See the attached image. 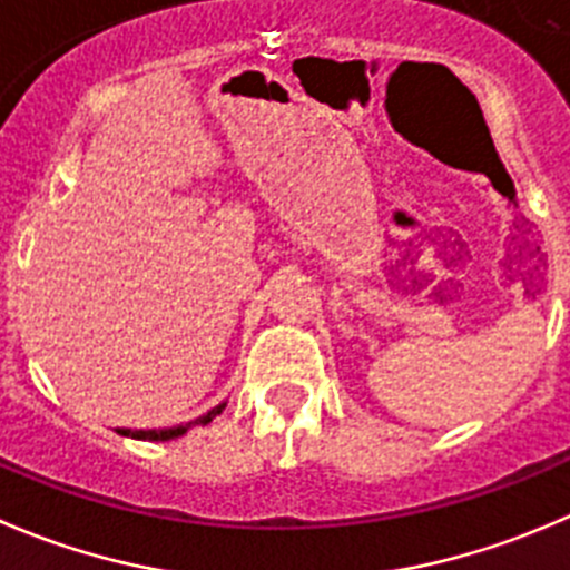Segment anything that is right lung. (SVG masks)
Instances as JSON below:
<instances>
[{
  "label": "right lung",
  "mask_w": 570,
  "mask_h": 570,
  "mask_svg": "<svg viewBox=\"0 0 570 570\" xmlns=\"http://www.w3.org/2000/svg\"><path fill=\"white\" fill-rule=\"evenodd\" d=\"M225 409V403H219V406H214L212 412H206L203 414V417H197V420H191V423H186V425H173V429H138V432H132V429H119V434H125V438H132V440H175V438H180V434H186L191 429V425H206V423H212L214 417H217L219 412H223Z\"/></svg>",
  "instance_id": "1"
}]
</instances>
